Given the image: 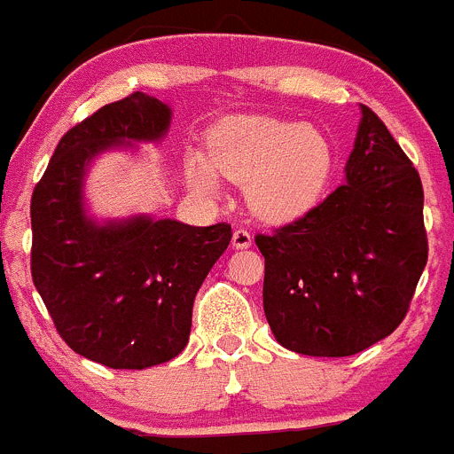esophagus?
<instances>
[{
	"label": "esophagus",
	"instance_id": "esophagus-1",
	"mask_svg": "<svg viewBox=\"0 0 454 454\" xmlns=\"http://www.w3.org/2000/svg\"><path fill=\"white\" fill-rule=\"evenodd\" d=\"M251 244H253V237L248 231L239 228V231L232 232V248H237V251H239V248H248Z\"/></svg>",
	"mask_w": 454,
	"mask_h": 454
}]
</instances>
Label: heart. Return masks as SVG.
<instances>
[{
	"label": "heart",
	"instance_id": "heart-1",
	"mask_svg": "<svg viewBox=\"0 0 454 454\" xmlns=\"http://www.w3.org/2000/svg\"><path fill=\"white\" fill-rule=\"evenodd\" d=\"M333 145L323 129L295 121L247 116L226 121L207 141L206 159L190 154L185 181L203 194L217 192V175L247 184L248 206L266 222L307 215L327 188Z\"/></svg>",
	"mask_w": 454,
	"mask_h": 454
}]
</instances>
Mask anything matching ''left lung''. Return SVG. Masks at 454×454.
I'll list each match as a JSON object with an SVG mask.
<instances>
[{"instance_id": "left-lung-1", "label": "left lung", "mask_w": 454, "mask_h": 454, "mask_svg": "<svg viewBox=\"0 0 454 454\" xmlns=\"http://www.w3.org/2000/svg\"><path fill=\"white\" fill-rule=\"evenodd\" d=\"M345 184L304 217L257 235L275 340L304 356L358 354L399 327L427 262L419 172L361 105Z\"/></svg>"}]
</instances>
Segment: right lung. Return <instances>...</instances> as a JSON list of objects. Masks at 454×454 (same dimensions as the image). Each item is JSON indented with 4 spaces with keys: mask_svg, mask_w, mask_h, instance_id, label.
Returning a JSON list of instances; mask_svg holds the SVG:
<instances>
[{
    "mask_svg": "<svg viewBox=\"0 0 454 454\" xmlns=\"http://www.w3.org/2000/svg\"><path fill=\"white\" fill-rule=\"evenodd\" d=\"M169 122L172 107L143 91L105 105L60 138L33 190V285L62 340L114 370H145L184 351L194 295L232 237L228 223L89 213L93 160L163 141Z\"/></svg>",
    "mask_w": 454,
    "mask_h": 454,
    "instance_id": "right-lung-1",
    "label": "right lung"
}]
</instances>
